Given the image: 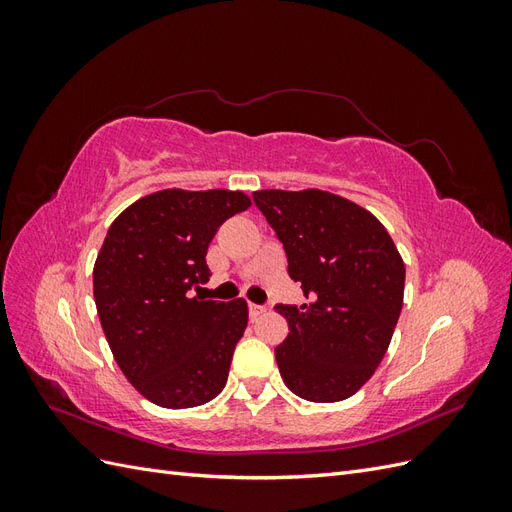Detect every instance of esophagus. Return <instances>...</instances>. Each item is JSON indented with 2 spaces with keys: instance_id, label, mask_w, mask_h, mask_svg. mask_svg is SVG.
Here are the masks:
<instances>
[{
  "instance_id": "esophagus-1",
  "label": "esophagus",
  "mask_w": 512,
  "mask_h": 512,
  "mask_svg": "<svg viewBox=\"0 0 512 512\" xmlns=\"http://www.w3.org/2000/svg\"><path fill=\"white\" fill-rule=\"evenodd\" d=\"M267 312V307L265 305H256V303H250V318L252 320H256L258 316H262Z\"/></svg>"
}]
</instances>
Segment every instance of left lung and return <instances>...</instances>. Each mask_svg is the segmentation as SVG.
Here are the masks:
<instances>
[{"instance_id": "left-lung-1", "label": "left lung", "mask_w": 512, "mask_h": 512, "mask_svg": "<svg viewBox=\"0 0 512 512\" xmlns=\"http://www.w3.org/2000/svg\"><path fill=\"white\" fill-rule=\"evenodd\" d=\"M254 203L284 243L288 273L312 301L277 305L288 337L275 359L288 389L331 404L352 397L389 350L406 267L376 215L322 190H258Z\"/></svg>"}]
</instances>
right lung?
I'll list each match as a JSON object with an SVG mask.
<instances>
[{
    "mask_svg": "<svg viewBox=\"0 0 512 512\" xmlns=\"http://www.w3.org/2000/svg\"><path fill=\"white\" fill-rule=\"evenodd\" d=\"M243 192L170 188L136 200L106 232L94 265V299L117 365L162 408H194L218 397L247 327V303L203 301L207 247L245 211Z\"/></svg>",
    "mask_w": 512,
    "mask_h": 512,
    "instance_id": "add662e5",
    "label": "right lung"
}]
</instances>
